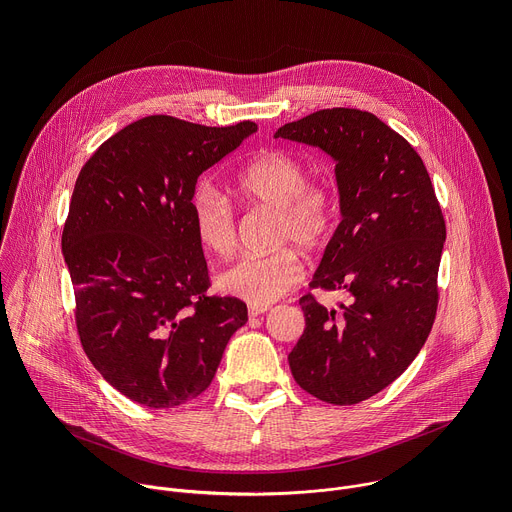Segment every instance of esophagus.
Masks as SVG:
<instances>
[{
    "mask_svg": "<svg viewBox=\"0 0 512 512\" xmlns=\"http://www.w3.org/2000/svg\"><path fill=\"white\" fill-rule=\"evenodd\" d=\"M269 310V306H249V316L251 318H257L261 314H265Z\"/></svg>",
    "mask_w": 512,
    "mask_h": 512,
    "instance_id": "esophagus-1",
    "label": "esophagus"
}]
</instances>
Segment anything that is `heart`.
I'll return each instance as SVG.
<instances>
[{
    "label": "heart",
    "instance_id": "1",
    "mask_svg": "<svg viewBox=\"0 0 512 512\" xmlns=\"http://www.w3.org/2000/svg\"><path fill=\"white\" fill-rule=\"evenodd\" d=\"M237 192L255 204L279 210L275 245L298 243L318 251L330 237L336 202L326 182L308 180L306 164L289 152L267 150L255 156L235 180ZM198 241L216 255H227L237 245V223L231 204L214 188H200L190 202ZM302 261L287 247L267 255H243L216 277L225 294L267 306L294 287L302 277Z\"/></svg>",
    "mask_w": 512,
    "mask_h": 512
}]
</instances>
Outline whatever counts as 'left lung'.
<instances>
[{
    "label": "left lung",
    "mask_w": 512,
    "mask_h": 512,
    "mask_svg": "<svg viewBox=\"0 0 512 512\" xmlns=\"http://www.w3.org/2000/svg\"><path fill=\"white\" fill-rule=\"evenodd\" d=\"M275 137L322 150L334 162L342 221L312 287L344 289L350 304L326 310L300 300L306 330L289 352L296 383L332 405H354L389 387L419 354L437 310L446 223L423 160L369 111L322 109Z\"/></svg>",
    "instance_id": "8db88e82"
}]
</instances>
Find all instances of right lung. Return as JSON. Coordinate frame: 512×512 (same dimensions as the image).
<instances>
[{"label":"right lung","instance_id":"add662e5","mask_svg":"<svg viewBox=\"0 0 512 512\" xmlns=\"http://www.w3.org/2000/svg\"><path fill=\"white\" fill-rule=\"evenodd\" d=\"M255 131L253 121L143 117L109 137L77 178L62 255L79 336L103 379L139 405L196 399L247 322L241 300L206 294L190 202L198 176Z\"/></svg>","mask_w":512,"mask_h":512}]
</instances>
